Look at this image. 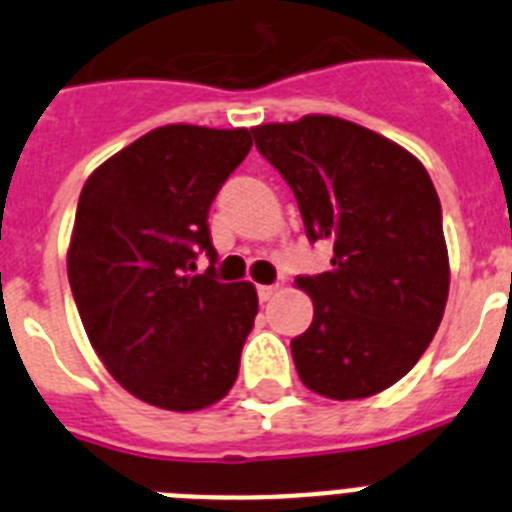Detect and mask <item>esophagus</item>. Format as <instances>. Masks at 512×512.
<instances>
[{
	"label": "esophagus",
	"instance_id": "obj_1",
	"mask_svg": "<svg viewBox=\"0 0 512 512\" xmlns=\"http://www.w3.org/2000/svg\"><path fill=\"white\" fill-rule=\"evenodd\" d=\"M256 292H259V300L261 302H269L271 297L277 295V287H274V284H264V287H259V289H256Z\"/></svg>",
	"mask_w": 512,
	"mask_h": 512
}]
</instances>
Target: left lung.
<instances>
[{"label":"left lung","mask_w":512,"mask_h":512,"mask_svg":"<svg viewBox=\"0 0 512 512\" xmlns=\"http://www.w3.org/2000/svg\"><path fill=\"white\" fill-rule=\"evenodd\" d=\"M251 133L295 192L307 241L333 246L330 271L297 277L315 305L289 343L302 384L330 400L387 390L418 364L449 297L431 176L405 148L338 117Z\"/></svg>","instance_id":"8db88e82"}]
</instances>
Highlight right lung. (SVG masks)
I'll list each match as a JSON object with an SVG mask.
<instances>
[{"instance_id": "obj_1", "label": "right lung", "mask_w": 512, "mask_h": 512, "mask_svg": "<svg viewBox=\"0 0 512 512\" xmlns=\"http://www.w3.org/2000/svg\"><path fill=\"white\" fill-rule=\"evenodd\" d=\"M251 130L166 125L87 179L69 284L107 372L138 400L176 413L228 395L259 312L248 282L215 274L212 200L251 151ZM211 266L194 275L196 259Z\"/></svg>"}]
</instances>
